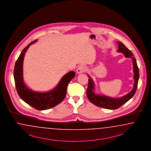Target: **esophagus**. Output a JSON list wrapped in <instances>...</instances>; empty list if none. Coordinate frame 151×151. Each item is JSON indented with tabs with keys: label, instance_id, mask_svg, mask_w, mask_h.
<instances>
[{
	"label": "esophagus",
	"instance_id": "1",
	"mask_svg": "<svg viewBox=\"0 0 151 151\" xmlns=\"http://www.w3.org/2000/svg\"><path fill=\"white\" fill-rule=\"evenodd\" d=\"M86 67L84 65H80L78 67V69L76 70V72L78 74H80V73H85L86 71Z\"/></svg>",
	"mask_w": 151,
	"mask_h": 151
}]
</instances>
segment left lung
I'll list each match as a JSON object with an SVG mask.
<instances>
[{"instance_id":"1","label":"left lung","mask_w":151,"mask_h":151,"mask_svg":"<svg viewBox=\"0 0 151 151\" xmlns=\"http://www.w3.org/2000/svg\"><path fill=\"white\" fill-rule=\"evenodd\" d=\"M119 44V49L117 51L124 54L126 58H131L132 60L133 67L134 76L133 78L134 80V83L133 85L132 90L125 96H122L120 98H112L104 95H97L94 91L95 83L90 76H88V84L87 88V96L90 101L93 104L102 108L107 109L109 110H115L121 106L123 105L129 100L133 96H134L136 91L137 90V85L139 79V70L137 66L136 60L134 58L131 51L127 49L124 44L121 42H117Z\"/></svg>"}]
</instances>
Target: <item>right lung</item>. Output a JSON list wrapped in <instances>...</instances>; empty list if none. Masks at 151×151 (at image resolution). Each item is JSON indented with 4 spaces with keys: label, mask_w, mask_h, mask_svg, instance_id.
<instances>
[{
    "label": "right lung",
    "mask_w": 151,
    "mask_h": 151,
    "mask_svg": "<svg viewBox=\"0 0 151 151\" xmlns=\"http://www.w3.org/2000/svg\"><path fill=\"white\" fill-rule=\"evenodd\" d=\"M37 41L35 40L27 45L19 55L14 67V81L19 96L24 102L37 110H45L54 107L63 101L66 96L68 85L75 77V73L70 71L65 74L59 84L49 91L38 92L29 89L23 80V60L29 46Z\"/></svg>",
    "instance_id": "obj_1"
}]
</instances>
